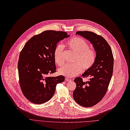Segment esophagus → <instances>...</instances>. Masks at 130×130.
<instances>
[{
    "label": "esophagus",
    "instance_id": "1",
    "mask_svg": "<svg viewBox=\"0 0 130 130\" xmlns=\"http://www.w3.org/2000/svg\"><path fill=\"white\" fill-rule=\"evenodd\" d=\"M66 81H67V82H70V81H71V79H69V78H68V77H67V78H66Z\"/></svg>",
    "mask_w": 130,
    "mask_h": 130
}]
</instances>
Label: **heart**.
<instances>
[{
  "mask_svg": "<svg viewBox=\"0 0 130 130\" xmlns=\"http://www.w3.org/2000/svg\"><path fill=\"white\" fill-rule=\"evenodd\" d=\"M67 45L71 50L76 53L74 59L75 63L66 64L58 70L61 75L71 78L81 73L83 68L86 70L94 64L96 59L95 51L89 48L88 43L84 39L79 37H73L67 42ZM63 46L61 44L57 45L54 51V61L58 65L61 66L63 62Z\"/></svg>",
  "mask_w": 130,
  "mask_h": 130,
  "instance_id": "heart-1",
  "label": "heart"
}]
</instances>
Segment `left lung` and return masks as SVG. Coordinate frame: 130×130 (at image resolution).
Masks as SVG:
<instances>
[{
  "label": "left lung",
  "mask_w": 130,
  "mask_h": 130,
  "mask_svg": "<svg viewBox=\"0 0 130 130\" xmlns=\"http://www.w3.org/2000/svg\"><path fill=\"white\" fill-rule=\"evenodd\" d=\"M76 34L81 36L90 42L96 52L94 64L82 75L90 77L84 82L77 77L74 82L76 88L73 92V97L80 105L89 107L101 101L107 91L113 71L114 59L110 46L102 36L89 31H78Z\"/></svg>",
  "instance_id": "obj_1"
}]
</instances>
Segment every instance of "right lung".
Segmentation results:
<instances>
[{
  "instance_id": "right-lung-1",
  "label": "right lung",
  "mask_w": 130,
  "mask_h": 130,
  "mask_svg": "<svg viewBox=\"0 0 130 130\" xmlns=\"http://www.w3.org/2000/svg\"><path fill=\"white\" fill-rule=\"evenodd\" d=\"M66 32L46 30L34 36L24 45L18 62L20 84L24 95L40 104L53 96L56 86L64 80L62 75L48 77L56 70L54 51L58 43L70 36Z\"/></svg>"
}]
</instances>
